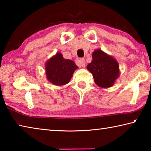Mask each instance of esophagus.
I'll list each match as a JSON object with an SVG mask.
<instances>
[{"label":"esophagus","instance_id":"34e87169","mask_svg":"<svg viewBox=\"0 0 151 151\" xmlns=\"http://www.w3.org/2000/svg\"><path fill=\"white\" fill-rule=\"evenodd\" d=\"M78 65L79 66H81V67H85L86 63H85V59H83V58H81L78 62Z\"/></svg>","mask_w":151,"mask_h":151}]
</instances>
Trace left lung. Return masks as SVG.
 <instances>
[{
    "label": "left lung",
    "instance_id": "1",
    "mask_svg": "<svg viewBox=\"0 0 151 151\" xmlns=\"http://www.w3.org/2000/svg\"><path fill=\"white\" fill-rule=\"evenodd\" d=\"M92 57L86 68L93 75L94 83L101 88L111 87L120 76L117 60L99 48L94 51Z\"/></svg>",
    "mask_w": 151,
    "mask_h": 151
}]
</instances>
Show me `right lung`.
Masks as SVG:
<instances>
[{"instance_id": "add662e5", "label": "right lung", "mask_w": 151, "mask_h": 151, "mask_svg": "<svg viewBox=\"0 0 151 151\" xmlns=\"http://www.w3.org/2000/svg\"><path fill=\"white\" fill-rule=\"evenodd\" d=\"M78 68L73 60L65 59L60 52H57L45 63L46 77L54 85H65L69 83Z\"/></svg>"}]
</instances>
